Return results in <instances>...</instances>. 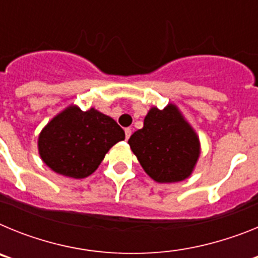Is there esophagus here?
<instances>
[{
    "label": "esophagus",
    "instance_id": "1",
    "mask_svg": "<svg viewBox=\"0 0 258 258\" xmlns=\"http://www.w3.org/2000/svg\"><path fill=\"white\" fill-rule=\"evenodd\" d=\"M131 136H132V129L131 127H126V129H125V140H129V138H131Z\"/></svg>",
    "mask_w": 258,
    "mask_h": 258
}]
</instances>
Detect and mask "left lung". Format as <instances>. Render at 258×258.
Returning <instances> with one entry per match:
<instances>
[{
  "instance_id": "left-lung-1",
  "label": "left lung",
  "mask_w": 258,
  "mask_h": 258,
  "mask_svg": "<svg viewBox=\"0 0 258 258\" xmlns=\"http://www.w3.org/2000/svg\"><path fill=\"white\" fill-rule=\"evenodd\" d=\"M127 143L145 172L160 183L187 178L199 157V140L175 106L150 109Z\"/></svg>"
}]
</instances>
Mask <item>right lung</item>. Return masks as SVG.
Segmentation results:
<instances>
[{
    "label": "right lung",
    "instance_id": "right-lung-1",
    "mask_svg": "<svg viewBox=\"0 0 258 258\" xmlns=\"http://www.w3.org/2000/svg\"><path fill=\"white\" fill-rule=\"evenodd\" d=\"M125 133L109 116L94 108L68 107L52 118L38 137L41 159L55 173L72 178L92 174Z\"/></svg>",
    "mask_w": 258,
    "mask_h": 258
}]
</instances>
